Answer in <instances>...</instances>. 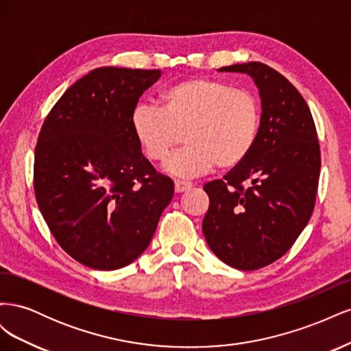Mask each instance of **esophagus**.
I'll return each mask as SVG.
<instances>
[{"label":"esophagus","instance_id":"34e87169","mask_svg":"<svg viewBox=\"0 0 351 351\" xmlns=\"http://www.w3.org/2000/svg\"><path fill=\"white\" fill-rule=\"evenodd\" d=\"M192 187H193V184L190 182H184V180H176V182H174V189H176L177 193L186 192V190L192 189Z\"/></svg>","mask_w":351,"mask_h":351}]
</instances>
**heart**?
<instances>
[{"label": "heart", "instance_id": "heart-1", "mask_svg": "<svg viewBox=\"0 0 351 351\" xmlns=\"http://www.w3.org/2000/svg\"><path fill=\"white\" fill-rule=\"evenodd\" d=\"M159 105H136L130 130L154 162L164 161L184 132L187 145L164 165L173 176L196 177L215 165L234 168L246 161L258 142L262 110L250 89L193 77L167 88L159 95Z\"/></svg>", "mask_w": 351, "mask_h": 351}]
</instances>
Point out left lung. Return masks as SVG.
Masks as SVG:
<instances>
[{
    "label": "left lung",
    "mask_w": 351,
    "mask_h": 351,
    "mask_svg": "<svg viewBox=\"0 0 351 351\" xmlns=\"http://www.w3.org/2000/svg\"><path fill=\"white\" fill-rule=\"evenodd\" d=\"M219 71L249 74L259 89L262 120L246 161L204 186L209 208L202 230L222 262L254 271L289 252L309 222L321 151L311 110L282 74L258 61Z\"/></svg>",
    "instance_id": "left-lung-1"
}]
</instances>
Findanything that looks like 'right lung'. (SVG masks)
<instances>
[{"label":"right lung","instance_id":"1","mask_svg":"<svg viewBox=\"0 0 351 351\" xmlns=\"http://www.w3.org/2000/svg\"><path fill=\"white\" fill-rule=\"evenodd\" d=\"M159 70L95 69L64 92L42 125L34 167L40 214L73 259L99 271L130 265L149 246L174 195L130 130Z\"/></svg>","mask_w":351,"mask_h":351}]
</instances>
